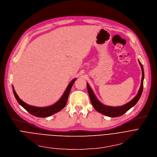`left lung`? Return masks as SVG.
<instances>
[{
    "label": "left lung",
    "instance_id": "left-lung-1",
    "mask_svg": "<svg viewBox=\"0 0 157 157\" xmlns=\"http://www.w3.org/2000/svg\"><path fill=\"white\" fill-rule=\"evenodd\" d=\"M138 62L140 65V67L142 68V77L140 87V89H139V91L137 95L130 101L125 104L124 105L120 106V107H110V106H107V105H103V104H102L97 99L92 89L90 86L89 84L88 83H86V85H87V90L89 92V95L90 96L91 103L92 104L94 108L98 112L110 117H117L124 115L128 110H130L132 107H133L137 103L138 100L140 99L143 92L144 79V71L143 65L139 60H138Z\"/></svg>",
    "mask_w": 157,
    "mask_h": 157
}]
</instances>
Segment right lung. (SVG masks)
I'll return each instance as SVG.
<instances>
[{
	"mask_svg": "<svg viewBox=\"0 0 157 157\" xmlns=\"http://www.w3.org/2000/svg\"><path fill=\"white\" fill-rule=\"evenodd\" d=\"M76 79L77 78L73 79L71 81V82L68 85L65 92L63 93V95L62 96V97L59 99V100L58 101H57L56 103H54V105L48 106V107H35V106H32V105H28L27 103L23 101L19 97V96L17 95V94H16V92L14 90L13 86H12V89H13V92L14 96H15L17 101H18V103L24 109H25L28 112H29L31 115H32L35 117L45 118V117H48L49 116H51L56 113L60 112L65 107V106L66 105V103L67 101V99H68L70 92H71L72 86L73 84L74 83L75 81L76 80Z\"/></svg>",
	"mask_w": 157,
	"mask_h": 157,
	"instance_id": "right-lung-1",
	"label": "right lung"
}]
</instances>
